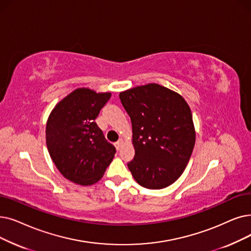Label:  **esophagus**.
<instances>
[{
    "mask_svg": "<svg viewBox=\"0 0 251 251\" xmlns=\"http://www.w3.org/2000/svg\"><path fill=\"white\" fill-rule=\"evenodd\" d=\"M123 144H124V140H123V139H119V140L117 141V143L115 144V146H116V148H117L118 150H120V149H121V147L123 146Z\"/></svg>",
    "mask_w": 251,
    "mask_h": 251,
    "instance_id": "obj_1",
    "label": "esophagus"
}]
</instances>
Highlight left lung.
Instances as JSON below:
<instances>
[{"instance_id":"left-lung-1","label":"left lung","mask_w":251,"mask_h":251,"mask_svg":"<svg viewBox=\"0 0 251 251\" xmlns=\"http://www.w3.org/2000/svg\"><path fill=\"white\" fill-rule=\"evenodd\" d=\"M119 96L132 123L135 156L129 170L144 188L170 186L186 169L195 146L190 106L176 92L154 83Z\"/></svg>"}]
</instances>
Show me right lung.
I'll list each match as a JSON object with an SVG mask.
<instances>
[{
	"instance_id": "right-lung-1",
	"label": "right lung",
	"mask_w": 251,
	"mask_h": 251,
	"mask_svg": "<svg viewBox=\"0 0 251 251\" xmlns=\"http://www.w3.org/2000/svg\"><path fill=\"white\" fill-rule=\"evenodd\" d=\"M111 93L79 88L56 104L46 125L50 157L62 176L81 186L99 181L116 154L95 119Z\"/></svg>"
}]
</instances>
